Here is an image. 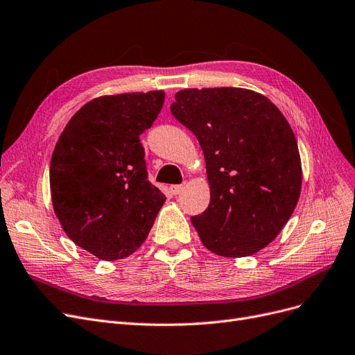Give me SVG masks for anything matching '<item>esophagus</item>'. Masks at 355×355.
Returning <instances> with one entry per match:
<instances>
[{
	"instance_id": "34e87169",
	"label": "esophagus",
	"mask_w": 355,
	"mask_h": 355,
	"mask_svg": "<svg viewBox=\"0 0 355 355\" xmlns=\"http://www.w3.org/2000/svg\"><path fill=\"white\" fill-rule=\"evenodd\" d=\"M186 189V184H178V186H171V193H173L174 196L180 194L182 190Z\"/></svg>"
}]
</instances>
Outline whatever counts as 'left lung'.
<instances>
[{
    "label": "left lung",
    "instance_id": "obj_1",
    "mask_svg": "<svg viewBox=\"0 0 355 355\" xmlns=\"http://www.w3.org/2000/svg\"><path fill=\"white\" fill-rule=\"evenodd\" d=\"M171 112L205 155L211 203L191 216L203 245L224 257L265 248L291 218L303 180L298 144L282 112L241 87L180 90Z\"/></svg>",
    "mask_w": 355,
    "mask_h": 355
}]
</instances>
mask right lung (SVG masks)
I'll list each match as a JSON object with an SVG mask.
<instances>
[{
    "instance_id": "obj_1",
    "label": "right lung",
    "mask_w": 355,
    "mask_h": 355,
    "mask_svg": "<svg viewBox=\"0 0 355 355\" xmlns=\"http://www.w3.org/2000/svg\"><path fill=\"white\" fill-rule=\"evenodd\" d=\"M164 99V90L92 99L55 144L49 166L54 212L69 239L101 260L133 254L166 199L148 180L140 143Z\"/></svg>"
}]
</instances>
